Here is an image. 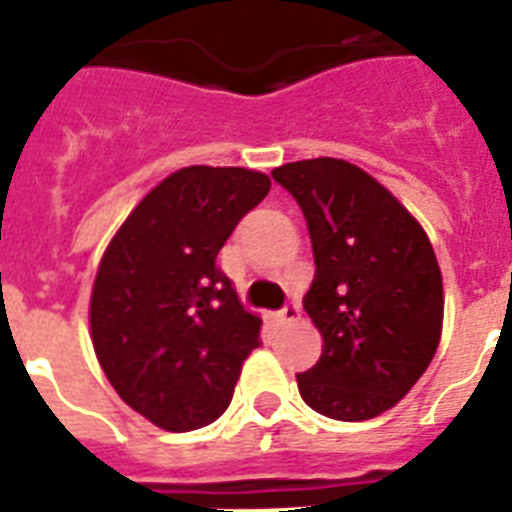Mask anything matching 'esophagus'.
<instances>
[{
    "label": "esophagus",
    "mask_w": 512,
    "mask_h": 512,
    "mask_svg": "<svg viewBox=\"0 0 512 512\" xmlns=\"http://www.w3.org/2000/svg\"><path fill=\"white\" fill-rule=\"evenodd\" d=\"M279 319H281V324H295V321L300 319V305H297L295 300H292V303H287L279 311Z\"/></svg>",
    "instance_id": "esophagus-1"
}]
</instances>
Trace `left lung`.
<instances>
[{
    "mask_svg": "<svg viewBox=\"0 0 512 512\" xmlns=\"http://www.w3.org/2000/svg\"><path fill=\"white\" fill-rule=\"evenodd\" d=\"M271 175L303 209L316 260L305 311L324 350L297 374L300 396L332 420H372L396 406L436 356L444 284L433 244L356 164L321 156Z\"/></svg>",
    "mask_w": 512,
    "mask_h": 512,
    "instance_id": "8db88e82",
    "label": "left lung"
}]
</instances>
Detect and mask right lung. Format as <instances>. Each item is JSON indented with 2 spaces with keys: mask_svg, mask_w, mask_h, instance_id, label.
I'll use <instances>...</instances> for the list:
<instances>
[{
  "mask_svg": "<svg viewBox=\"0 0 512 512\" xmlns=\"http://www.w3.org/2000/svg\"><path fill=\"white\" fill-rule=\"evenodd\" d=\"M271 191L263 172L183 167L132 209L100 260L95 356L127 406L170 433L215 422L263 319L217 268L233 228Z\"/></svg>",
  "mask_w": 512,
  "mask_h": 512,
  "instance_id": "1",
  "label": "right lung"
}]
</instances>
